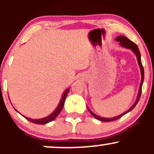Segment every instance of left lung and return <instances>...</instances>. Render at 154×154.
Instances as JSON below:
<instances>
[{
	"instance_id": "obj_1",
	"label": "left lung",
	"mask_w": 154,
	"mask_h": 154,
	"mask_svg": "<svg viewBox=\"0 0 154 154\" xmlns=\"http://www.w3.org/2000/svg\"><path fill=\"white\" fill-rule=\"evenodd\" d=\"M115 40L117 42H119V45H121L122 47L125 48H127V49H130V50H131L132 51V53H133V54L135 55L136 58H137V63H138L140 69L141 82H140V84L138 93H137V98H136L135 102L133 103V105H132V106L130 107L128 111H125V112L122 113V114H120V115H118V116H114V117H111V118L101 117V116H98V115H97V114H95V113H93V111H92L91 109H90L87 106L88 109V110H89L90 112H91V114L93 116H94L95 119H97L98 120H100V121H102V122H106L114 121V120H116V119H119V118H121L122 116L125 115V114H128V112H130V111H132V109H133L135 107V106L137 105V103H138V101H139V100H140V98L141 91H142V86H143V80H144V69H143V67L142 62H141V56H140V51H139V49H138V47L137 46V45H136L135 43H134L133 42L131 41V40H129L128 38H126V37L123 36V35H120V36L116 37V38H115Z\"/></svg>"
}]
</instances>
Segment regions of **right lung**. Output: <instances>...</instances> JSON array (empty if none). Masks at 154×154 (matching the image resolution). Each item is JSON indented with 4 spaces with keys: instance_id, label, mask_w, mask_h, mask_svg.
Returning a JSON list of instances; mask_svg holds the SVG:
<instances>
[{
    "instance_id": "add662e5",
    "label": "right lung",
    "mask_w": 154,
    "mask_h": 154,
    "mask_svg": "<svg viewBox=\"0 0 154 154\" xmlns=\"http://www.w3.org/2000/svg\"><path fill=\"white\" fill-rule=\"evenodd\" d=\"M69 91V88H66V89L65 90L64 92L63 93L62 96H61V100H60L59 105L57 106V107L56 108V109H55V110L53 111L51 114H49L48 116H45V117H44V118H41V119H31V118L26 117V116H23V115L22 116H24L25 119H27L28 121L31 122L35 123V124H38V125H45V124L50 122L53 121V120H54L55 119H56V118L57 117V116L60 114L61 111L62 110L63 105H64L65 100H66V95H67V94H68ZM8 98H9V97H8ZM14 109L17 111V112L19 113V111L15 109V108H14ZM19 114H20V113H19Z\"/></svg>"
}]
</instances>
